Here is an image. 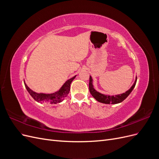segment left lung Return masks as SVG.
Instances as JSON below:
<instances>
[{"mask_svg": "<svg viewBox=\"0 0 159 159\" xmlns=\"http://www.w3.org/2000/svg\"><path fill=\"white\" fill-rule=\"evenodd\" d=\"M137 80V78L136 77L135 81H134L133 85L131 86V88L126 91L125 93L111 96V95L102 94V93H101L98 92V91H96L93 88L92 78H91V76H89V91H90L91 95H92L93 97L98 101V102H99L100 103H105V104H110V103L117 104V103L122 102L125 99L128 97V95L131 93V92L134 89V86H135V85H136Z\"/></svg>", "mask_w": 159, "mask_h": 159, "instance_id": "left-lung-1", "label": "left lung"}]
</instances>
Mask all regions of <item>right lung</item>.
I'll list each match as a JSON object with an SVG mask.
<instances>
[{"mask_svg": "<svg viewBox=\"0 0 159 159\" xmlns=\"http://www.w3.org/2000/svg\"><path fill=\"white\" fill-rule=\"evenodd\" d=\"M75 75L73 78L67 80L65 84L62 85V87L60 89L59 91H56L55 93H50V94H46V93H38L34 92V91L30 89L28 87V85L25 82V87L28 91V93L33 98L36 102L41 103H47V104H56L57 103H60L66 97L70 92V84L71 81L74 80L75 78Z\"/></svg>", "mask_w": 159, "mask_h": 159, "instance_id": "obj_1", "label": "right lung"}]
</instances>
